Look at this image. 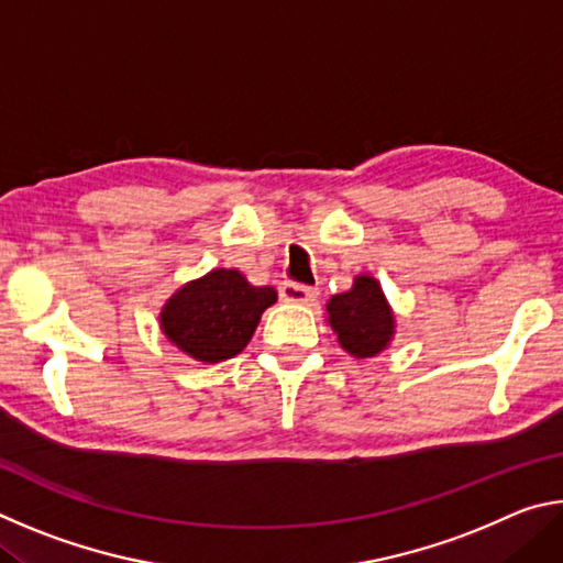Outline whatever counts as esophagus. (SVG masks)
<instances>
[{
    "label": "esophagus",
    "instance_id": "obj_1",
    "mask_svg": "<svg viewBox=\"0 0 563 563\" xmlns=\"http://www.w3.org/2000/svg\"><path fill=\"white\" fill-rule=\"evenodd\" d=\"M280 298L288 300V302H312L318 298V290L310 288V285H302V283H295V280H285L280 283Z\"/></svg>",
    "mask_w": 563,
    "mask_h": 563
}]
</instances>
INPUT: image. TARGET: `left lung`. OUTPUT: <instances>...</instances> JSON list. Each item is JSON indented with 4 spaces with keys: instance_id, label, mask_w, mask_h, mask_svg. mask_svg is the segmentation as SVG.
<instances>
[{
    "instance_id": "1",
    "label": "left lung",
    "mask_w": 563,
    "mask_h": 563,
    "mask_svg": "<svg viewBox=\"0 0 563 563\" xmlns=\"http://www.w3.org/2000/svg\"><path fill=\"white\" fill-rule=\"evenodd\" d=\"M328 316L340 345L355 357L377 355L393 338L395 318L377 280L369 275H360L352 290L330 298Z\"/></svg>"
}]
</instances>
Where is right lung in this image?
I'll list each match as a JSON object with an SVG mask.
<instances>
[{
    "label": "right lung",
    "instance_id": "right-lung-1",
    "mask_svg": "<svg viewBox=\"0 0 563 563\" xmlns=\"http://www.w3.org/2000/svg\"><path fill=\"white\" fill-rule=\"evenodd\" d=\"M275 298L271 285H251L238 271H213L166 302L161 325L190 357L221 362L247 345Z\"/></svg>",
    "mask_w": 563,
    "mask_h": 563
}]
</instances>
